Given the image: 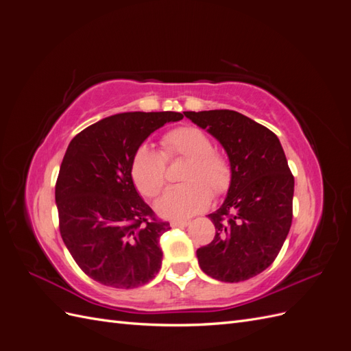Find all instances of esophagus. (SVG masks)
I'll return each instance as SVG.
<instances>
[{"mask_svg":"<svg viewBox=\"0 0 351 351\" xmlns=\"http://www.w3.org/2000/svg\"><path fill=\"white\" fill-rule=\"evenodd\" d=\"M169 226L173 228H184L189 226V221H171L169 222Z\"/></svg>","mask_w":351,"mask_h":351,"instance_id":"obj_1","label":"esophagus"}]
</instances>
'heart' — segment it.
Returning <instances> with one entry per match:
<instances>
[{
  "mask_svg": "<svg viewBox=\"0 0 351 351\" xmlns=\"http://www.w3.org/2000/svg\"><path fill=\"white\" fill-rule=\"evenodd\" d=\"M161 151L142 145L132 159V177L139 192L155 197L165 184V158L182 156L190 159L183 186L167 189L156 200L159 215L169 219H186L205 210L212 195L226 193L231 184V168L227 159L214 152L210 137L195 125L178 127L162 137Z\"/></svg>",
  "mask_w": 351,
  "mask_h": 351,
  "instance_id": "heart-1",
  "label": "heart"
}]
</instances>
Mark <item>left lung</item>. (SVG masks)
Wrapping results in <instances>:
<instances>
[{
    "label": "left lung",
    "mask_w": 351,
    "mask_h": 351,
    "mask_svg": "<svg viewBox=\"0 0 351 351\" xmlns=\"http://www.w3.org/2000/svg\"><path fill=\"white\" fill-rule=\"evenodd\" d=\"M184 115L224 147L231 168L227 197L209 214L215 237L197 249L199 267L224 282L249 280L278 256L293 219L294 177L280 139L231 110Z\"/></svg>",
    "instance_id": "8db88e82"
}]
</instances>
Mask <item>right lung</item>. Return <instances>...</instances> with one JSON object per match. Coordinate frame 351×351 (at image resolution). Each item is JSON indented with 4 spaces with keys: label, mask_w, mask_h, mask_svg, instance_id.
<instances>
[{
    "label": "right lung",
    "mask_w": 351,
    "mask_h": 351,
    "mask_svg": "<svg viewBox=\"0 0 351 351\" xmlns=\"http://www.w3.org/2000/svg\"><path fill=\"white\" fill-rule=\"evenodd\" d=\"M183 114L121 112L73 137L62 158L56 204L62 241L80 269L104 285L134 289L161 269L159 239L169 230L137 193L132 159L165 123Z\"/></svg>",
    "instance_id": "obj_1"
}]
</instances>
